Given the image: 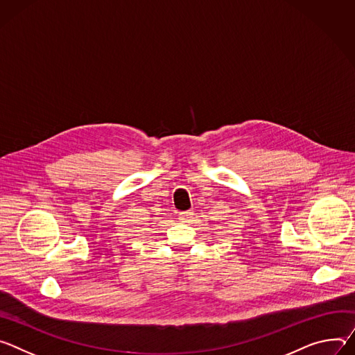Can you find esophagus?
<instances>
[{"instance_id": "1", "label": "esophagus", "mask_w": 355, "mask_h": 355, "mask_svg": "<svg viewBox=\"0 0 355 355\" xmlns=\"http://www.w3.org/2000/svg\"><path fill=\"white\" fill-rule=\"evenodd\" d=\"M193 216H194V214H193V211H190V210H189V211H183V213H180V214H179V218H180L182 221H184V223H186V221H189Z\"/></svg>"}]
</instances>
